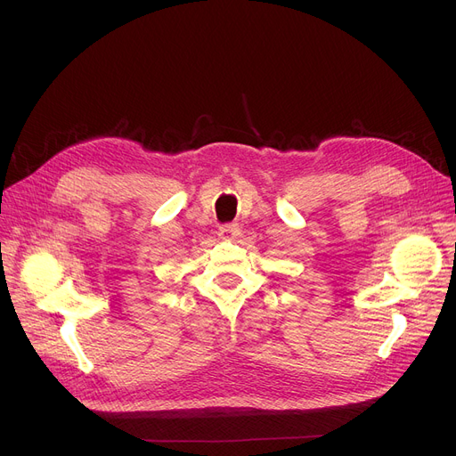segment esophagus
Wrapping results in <instances>:
<instances>
[{
    "mask_svg": "<svg viewBox=\"0 0 456 456\" xmlns=\"http://www.w3.org/2000/svg\"><path fill=\"white\" fill-rule=\"evenodd\" d=\"M238 234H240V227H238L236 224H227V225L220 227V232H218L222 240H234Z\"/></svg>",
    "mask_w": 456,
    "mask_h": 456,
    "instance_id": "1",
    "label": "esophagus"
}]
</instances>
